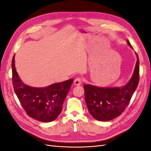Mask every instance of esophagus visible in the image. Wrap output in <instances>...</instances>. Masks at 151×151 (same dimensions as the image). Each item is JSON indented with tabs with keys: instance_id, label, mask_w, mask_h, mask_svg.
Segmentation results:
<instances>
[{
	"instance_id": "1",
	"label": "esophagus",
	"mask_w": 151,
	"mask_h": 151,
	"mask_svg": "<svg viewBox=\"0 0 151 151\" xmlns=\"http://www.w3.org/2000/svg\"><path fill=\"white\" fill-rule=\"evenodd\" d=\"M82 82H83V80H82L81 77H77V78L75 79V80L74 81V84L76 86H79V85L81 84Z\"/></svg>"
}]
</instances>
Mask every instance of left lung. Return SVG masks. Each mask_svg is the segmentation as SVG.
Listing matches in <instances>:
<instances>
[{
    "label": "left lung",
    "mask_w": 151,
    "mask_h": 151,
    "mask_svg": "<svg viewBox=\"0 0 151 151\" xmlns=\"http://www.w3.org/2000/svg\"><path fill=\"white\" fill-rule=\"evenodd\" d=\"M127 42L132 47L129 41ZM134 72L127 84L122 87L100 88L91 84L83 86L85 101L88 110L96 120L106 122L120 116L129 104L139 81V59L138 55Z\"/></svg>",
    "instance_id": "obj_1"
}]
</instances>
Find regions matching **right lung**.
Segmentation results:
<instances>
[{
	"instance_id": "add662e5",
	"label": "right lung",
	"mask_w": 151,
	"mask_h": 151,
	"mask_svg": "<svg viewBox=\"0 0 151 151\" xmlns=\"http://www.w3.org/2000/svg\"><path fill=\"white\" fill-rule=\"evenodd\" d=\"M14 56L12 60V84L14 92L28 115L42 122L55 120L60 115L63 101L74 79L55 83L44 88H33L25 84L18 76Z\"/></svg>"
}]
</instances>
